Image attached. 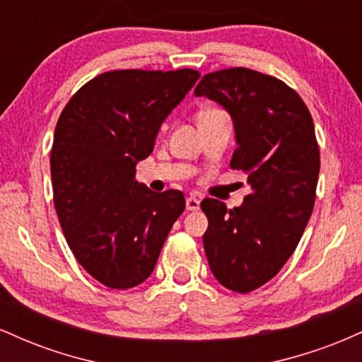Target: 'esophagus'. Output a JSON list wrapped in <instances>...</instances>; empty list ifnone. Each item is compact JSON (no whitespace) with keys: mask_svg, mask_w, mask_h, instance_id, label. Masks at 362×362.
<instances>
[{"mask_svg":"<svg viewBox=\"0 0 362 362\" xmlns=\"http://www.w3.org/2000/svg\"><path fill=\"white\" fill-rule=\"evenodd\" d=\"M185 206H187V211H199V207H201V201H199L197 197H194V195H189V197L185 199Z\"/></svg>","mask_w":362,"mask_h":362,"instance_id":"1","label":"esophagus"}]
</instances>
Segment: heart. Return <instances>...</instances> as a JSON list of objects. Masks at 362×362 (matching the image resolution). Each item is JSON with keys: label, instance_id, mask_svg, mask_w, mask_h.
<instances>
[{"label": "heart", "instance_id": "b5f03b06", "mask_svg": "<svg viewBox=\"0 0 362 362\" xmlns=\"http://www.w3.org/2000/svg\"><path fill=\"white\" fill-rule=\"evenodd\" d=\"M211 110H213V109H211ZM206 112H207V110H206Z\"/></svg>", "mask_w": 362, "mask_h": 362}]
</instances>
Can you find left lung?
Segmentation results:
<instances>
[{
  "label": "left lung",
  "instance_id": "1",
  "mask_svg": "<svg viewBox=\"0 0 362 362\" xmlns=\"http://www.w3.org/2000/svg\"><path fill=\"white\" fill-rule=\"evenodd\" d=\"M194 93L230 112L236 136L230 165L252 187L233 209L211 197L201 202L209 221L206 257L224 288L250 293L281 271L310 221L320 172L313 119L291 86L248 68L206 74Z\"/></svg>",
  "mask_w": 362,
  "mask_h": 362
}]
</instances>
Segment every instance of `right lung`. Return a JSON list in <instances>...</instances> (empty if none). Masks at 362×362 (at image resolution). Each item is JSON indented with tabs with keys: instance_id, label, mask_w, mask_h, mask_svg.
I'll use <instances>...</instances> for the list:
<instances>
[{
	"instance_id": "obj_1",
	"label": "right lung",
	"mask_w": 362,
	"mask_h": 362,
	"mask_svg": "<svg viewBox=\"0 0 362 362\" xmlns=\"http://www.w3.org/2000/svg\"><path fill=\"white\" fill-rule=\"evenodd\" d=\"M199 71L119 69L83 85L62 109L51 149L54 207L80 265L112 289L151 276L173 223L180 190L153 192L136 180L161 122Z\"/></svg>"
}]
</instances>
